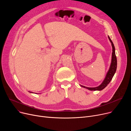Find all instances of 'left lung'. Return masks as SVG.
<instances>
[{
    "mask_svg": "<svg viewBox=\"0 0 131 131\" xmlns=\"http://www.w3.org/2000/svg\"><path fill=\"white\" fill-rule=\"evenodd\" d=\"M109 40L111 41V42L112 43V46L113 48V52H112V63L111 66H110L109 70L106 75V77L104 80V81H103L101 84H100L99 86L95 87V88H88V87H85L83 85H81V86L86 88L87 89L91 91H95V90H102L104 89L105 88H106L107 85L109 83V82L111 81L112 80L114 75L116 71V68H117V58L116 56V54H115V47L114 45L112 42V41L111 40V38L108 36Z\"/></svg>",
    "mask_w": 131,
    "mask_h": 131,
    "instance_id": "left-lung-1",
    "label": "left lung"
}]
</instances>
